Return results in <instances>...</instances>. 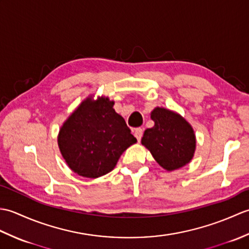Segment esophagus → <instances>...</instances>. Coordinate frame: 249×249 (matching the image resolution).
I'll return each mask as SVG.
<instances>
[{"instance_id": "1", "label": "esophagus", "mask_w": 249, "mask_h": 249, "mask_svg": "<svg viewBox=\"0 0 249 249\" xmlns=\"http://www.w3.org/2000/svg\"><path fill=\"white\" fill-rule=\"evenodd\" d=\"M134 135L137 138V140L140 141L141 138H142V135H143V129L142 128H136L135 131H134Z\"/></svg>"}]
</instances>
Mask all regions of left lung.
Instances as JSON below:
<instances>
[{
  "label": "left lung",
  "instance_id": "1",
  "mask_svg": "<svg viewBox=\"0 0 249 249\" xmlns=\"http://www.w3.org/2000/svg\"><path fill=\"white\" fill-rule=\"evenodd\" d=\"M151 119L154 126L144 130L141 143L158 165L173 171L192 161L197 143L192 125L181 114L163 107L153 109Z\"/></svg>",
  "mask_w": 249,
  "mask_h": 249
}]
</instances>
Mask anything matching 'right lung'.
Segmentation results:
<instances>
[{
    "mask_svg": "<svg viewBox=\"0 0 249 249\" xmlns=\"http://www.w3.org/2000/svg\"><path fill=\"white\" fill-rule=\"evenodd\" d=\"M113 105L109 97L89 96L61 126L57 144L78 176L96 178L109 173L123 152L137 142Z\"/></svg>",
    "mask_w": 249,
    "mask_h": 249,
    "instance_id": "add662e5",
    "label": "right lung"
}]
</instances>
